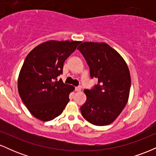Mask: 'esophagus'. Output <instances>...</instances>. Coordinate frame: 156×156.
Instances as JSON below:
<instances>
[{
  "label": "esophagus",
  "mask_w": 156,
  "mask_h": 156,
  "mask_svg": "<svg viewBox=\"0 0 156 156\" xmlns=\"http://www.w3.org/2000/svg\"><path fill=\"white\" fill-rule=\"evenodd\" d=\"M80 89H81L80 87H76V88H75V90H76V92H79V91H80Z\"/></svg>",
  "instance_id": "34e87169"
}]
</instances>
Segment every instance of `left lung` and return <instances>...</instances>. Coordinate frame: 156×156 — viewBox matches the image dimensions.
<instances>
[{"mask_svg": "<svg viewBox=\"0 0 156 156\" xmlns=\"http://www.w3.org/2000/svg\"><path fill=\"white\" fill-rule=\"evenodd\" d=\"M78 49L87 61L91 78L98 83L85 89L86 103L80 107L84 119L98 126L113 122L125 108L129 98L130 76L122 57L104 42H85Z\"/></svg>", "mask_w": 156, "mask_h": 156, "instance_id": "left-lung-1", "label": "left lung"}]
</instances>
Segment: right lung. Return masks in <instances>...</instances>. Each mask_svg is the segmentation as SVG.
I'll return each mask as SVG.
<instances>
[{
    "instance_id": "add662e5",
    "label": "right lung",
    "mask_w": 156,
    "mask_h": 156,
    "mask_svg": "<svg viewBox=\"0 0 156 156\" xmlns=\"http://www.w3.org/2000/svg\"><path fill=\"white\" fill-rule=\"evenodd\" d=\"M79 41L50 40L39 44L26 56L18 78V92L31 114L42 121L55 119L63 112L74 87L57 81L65 60Z\"/></svg>"
}]
</instances>
